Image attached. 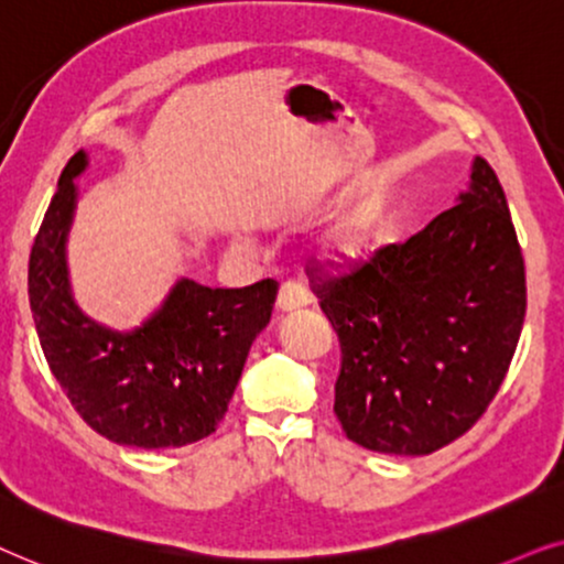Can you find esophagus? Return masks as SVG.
Wrapping results in <instances>:
<instances>
[{
  "label": "esophagus",
  "mask_w": 564,
  "mask_h": 564,
  "mask_svg": "<svg viewBox=\"0 0 564 564\" xmlns=\"http://www.w3.org/2000/svg\"><path fill=\"white\" fill-rule=\"evenodd\" d=\"M310 304V294H306L304 286L299 283H283L281 291H278V310L281 312H296L302 306Z\"/></svg>",
  "instance_id": "obj_1"
}]
</instances>
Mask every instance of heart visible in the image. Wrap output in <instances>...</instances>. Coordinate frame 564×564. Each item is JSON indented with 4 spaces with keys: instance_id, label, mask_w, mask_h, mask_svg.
Instances as JSON below:
<instances>
[{
    "instance_id": "b5f03b06",
    "label": "heart",
    "mask_w": 564,
    "mask_h": 564,
    "mask_svg": "<svg viewBox=\"0 0 564 564\" xmlns=\"http://www.w3.org/2000/svg\"><path fill=\"white\" fill-rule=\"evenodd\" d=\"M379 216H381V206L379 200L373 198H364L358 200L356 206H350L327 239V247L333 250V258L337 260L356 258V254L364 250L366 239L371 237V231L377 229Z\"/></svg>"
}]
</instances>
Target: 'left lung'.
I'll return each instance as SVG.
<instances>
[{"label":"left lung","instance_id":"8db88e82","mask_svg":"<svg viewBox=\"0 0 564 564\" xmlns=\"http://www.w3.org/2000/svg\"><path fill=\"white\" fill-rule=\"evenodd\" d=\"M306 275L340 340L335 415L352 444L423 456L482 417L527 314L521 245L482 156L459 204L408 242L348 273L312 265Z\"/></svg>","mask_w":564,"mask_h":564}]
</instances>
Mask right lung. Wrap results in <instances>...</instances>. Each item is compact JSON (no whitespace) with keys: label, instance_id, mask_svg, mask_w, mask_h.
Here are the masks:
<instances>
[{"label":"right lung","instance_id":"add662e5","mask_svg":"<svg viewBox=\"0 0 564 564\" xmlns=\"http://www.w3.org/2000/svg\"><path fill=\"white\" fill-rule=\"evenodd\" d=\"M85 167V152L66 162L30 250L28 296L43 356L82 420L112 444H195L227 415L250 345L270 322L278 283L208 289L183 278L162 310L131 333L97 325L74 302L66 270L74 177Z\"/></svg>","mask_w":564,"mask_h":564}]
</instances>
